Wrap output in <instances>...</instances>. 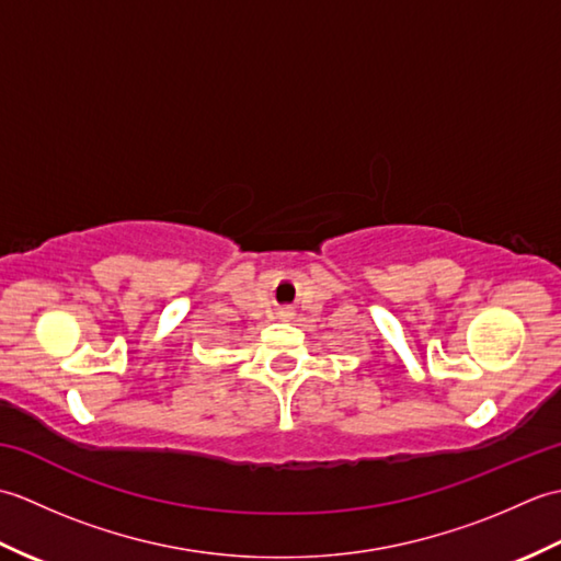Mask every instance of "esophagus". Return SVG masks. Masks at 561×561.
<instances>
[{"mask_svg": "<svg viewBox=\"0 0 561 561\" xmlns=\"http://www.w3.org/2000/svg\"><path fill=\"white\" fill-rule=\"evenodd\" d=\"M291 318H294L291 308H282V311H279V320H291Z\"/></svg>", "mask_w": 561, "mask_h": 561, "instance_id": "obj_1", "label": "esophagus"}]
</instances>
